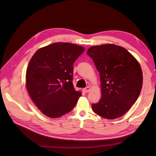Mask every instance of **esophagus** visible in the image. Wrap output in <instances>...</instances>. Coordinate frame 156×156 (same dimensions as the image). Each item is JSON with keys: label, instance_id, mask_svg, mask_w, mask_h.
<instances>
[{"label": "esophagus", "instance_id": "1", "mask_svg": "<svg viewBox=\"0 0 156 156\" xmlns=\"http://www.w3.org/2000/svg\"><path fill=\"white\" fill-rule=\"evenodd\" d=\"M90 88L89 87H86L85 88H84V92H86V93H87V92H90Z\"/></svg>", "mask_w": 156, "mask_h": 156}]
</instances>
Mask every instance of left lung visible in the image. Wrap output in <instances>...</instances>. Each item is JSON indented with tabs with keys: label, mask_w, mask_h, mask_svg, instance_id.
I'll list each match as a JSON object with an SVG mask.
<instances>
[{
	"label": "left lung",
	"mask_w": 156,
	"mask_h": 156,
	"mask_svg": "<svg viewBox=\"0 0 156 156\" xmlns=\"http://www.w3.org/2000/svg\"><path fill=\"white\" fill-rule=\"evenodd\" d=\"M100 74L101 98L92 104L96 114L108 119L121 117L137 101L143 84L137 60L127 49L114 44L92 46L87 51Z\"/></svg>",
	"instance_id": "1"
}]
</instances>
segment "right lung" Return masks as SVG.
Segmentation results:
<instances>
[{
    "label": "right lung",
    "mask_w": 156,
    "mask_h": 156,
    "mask_svg": "<svg viewBox=\"0 0 156 156\" xmlns=\"http://www.w3.org/2000/svg\"><path fill=\"white\" fill-rule=\"evenodd\" d=\"M82 46L54 43L39 49L26 72V88L36 106L50 118L74 108L81 92L73 86V64L84 51Z\"/></svg>",
    "instance_id": "obj_1"
}]
</instances>
